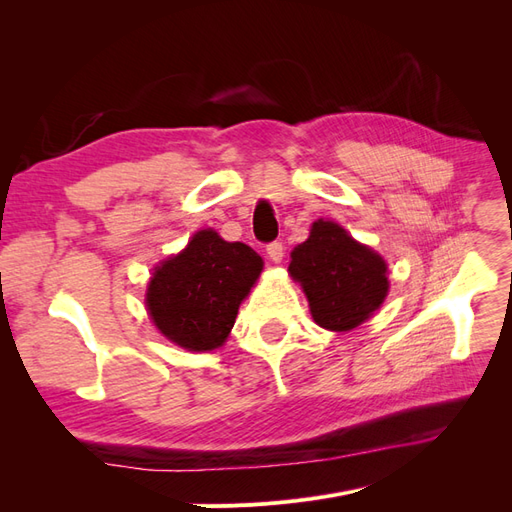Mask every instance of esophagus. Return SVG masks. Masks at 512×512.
<instances>
[{"instance_id":"34e87169","label":"esophagus","mask_w":512,"mask_h":512,"mask_svg":"<svg viewBox=\"0 0 512 512\" xmlns=\"http://www.w3.org/2000/svg\"><path fill=\"white\" fill-rule=\"evenodd\" d=\"M267 254H269V258H271L273 262H282V258H284V245H282L280 241L269 243V245H267Z\"/></svg>"}]
</instances>
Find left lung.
<instances>
[{
	"label": "left lung",
	"mask_w": 512,
	"mask_h": 512,
	"mask_svg": "<svg viewBox=\"0 0 512 512\" xmlns=\"http://www.w3.org/2000/svg\"><path fill=\"white\" fill-rule=\"evenodd\" d=\"M288 271L301 282L314 320L329 331L354 329L376 312L389 290L384 260L324 220L314 222L309 239L294 247Z\"/></svg>",
	"instance_id": "obj_1"
}]
</instances>
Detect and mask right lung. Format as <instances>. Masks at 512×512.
Returning a JSON list of instances; mask_svg holds the SVG:
<instances>
[{"instance_id": "1", "label": "right lung", "mask_w": 512, "mask_h": 512, "mask_svg": "<svg viewBox=\"0 0 512 512\" xmlns=\"http://www.w3.org/2000/svg\"><path fill=\"white\" fill-rule=\"evenodd\" d=\"M260 271L262 258L250 245L228 243L218 232L200 230L181 254L153 273L147 288L151 320L181 348H218Z\"/></svg>"}]
</instances>
